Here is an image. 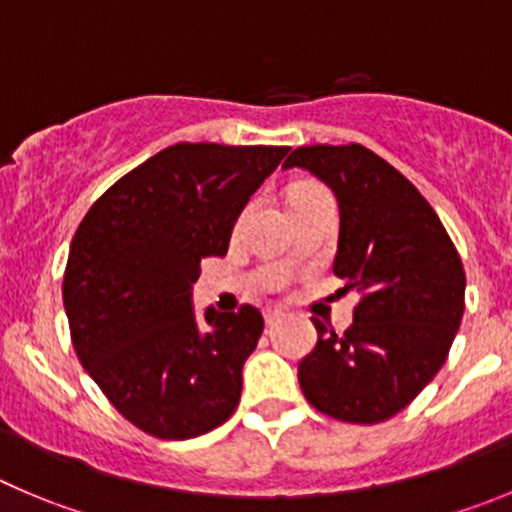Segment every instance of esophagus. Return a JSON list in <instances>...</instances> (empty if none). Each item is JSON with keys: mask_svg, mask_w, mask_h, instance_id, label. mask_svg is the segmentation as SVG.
I'll list each match as a JSON object with an SVG mask.
<instances>
[{"mask_svg": "<svg viewBox=\"0 0 512 512\" xmlns=\"http://www.w3.org/2000/svg\"><path fill=\"white\" fill-rule=\"evenodd\" d=\"M280 321H283V313H278V310H270V313H265L267 328H275Z\"/></svg>", "mask_w": 512, "mask_h": 512, "instance_id": "obj_1", "label": "esophagus"}]
</instances>
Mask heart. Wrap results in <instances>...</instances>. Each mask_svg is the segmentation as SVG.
Here are the masks:
<instances>
[{
  "label": "heart",
  "instance_id": "b5f03b06",
  "mask_svg": "<svg viewBox=\"0 0 512 512\" xmlns=\"http://www.w3.org/2000/svg\"><path fill=\"white\" fill-rule=\"evenodd\" d=\"M300 189H305V186H300Z\"/></svg>",
  "mask_w": 512,
  "mask_h": 512
}]
</instances>
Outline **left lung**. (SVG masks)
<instances>
[{
  "mask_svg": "<svg viewBox=\"0 0 512 512\" xmlns=\"http://www.w3.org/2000/svg\"><path fill=\"white\" fill-rule=\"evenodd\" d=\"M305 169L336 194L333 272L364 293L343 336L313 321L318 343L298 364L305 399L341 422L394 417L437 376L465 310V270L417 186L369 148L300 146Z\"/></svg>",
  "mask_w": 512,
  "mask_h": 512,
  "instance_id": "1",
  "label": "left lung"
}]
</instances>
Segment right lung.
<instances>
[{
  "mask_svg": "<svg viewBox=\"0 0 512 512\" xmlns=\"http://www.w3.org/2000/svg\"><path fill=\"white\" fill-rule=\"evenodd\" d=\"M288 146L176 143L118 179L70 242L62 280L75 353L143 432L191 439L240 404L262 313H194L202 257L227 255L237 217Z\"/></svg>",
  "mask_w": 512,
  "mask_h": 512,
  "instance_id": "1",
  "label": "right lung"
}]
</instances>
